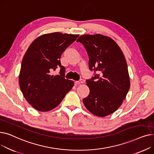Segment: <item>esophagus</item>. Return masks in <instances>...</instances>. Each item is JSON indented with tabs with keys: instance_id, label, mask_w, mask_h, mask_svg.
Instances as JSON below:
<instances>
[{
	"instance_id": "esophagus-1",
	"label": "esophagus",
	"mask_w": 154,
	"mask_h": 154,
	"mask_svg": "<svg viewBox=\"0 0 154 154\" xmlns=\"http://www.w3.org/2000/svg\"><path fill=\"white\" fill-rule=\"evenodd\" d=\"M84 80L83 79H80L79 80H78V81H75V84H82V83H84Z\"/></svg>"
}]
</instances>
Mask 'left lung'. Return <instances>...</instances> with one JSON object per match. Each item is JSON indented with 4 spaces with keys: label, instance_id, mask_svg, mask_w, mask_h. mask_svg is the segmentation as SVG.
Returning <instances> with one entry per match:
<instances>
[{
    "label": "left lung",
    "instance_id": "8db88e82",
    "mask_svg": "<svg viewBox=\"0 0 154 154\" xmlns=\"http://www.w3.org/2000/svg\"><path fill=\"white\" fill-rule=\"evenodd\" d=\"M77 42L85 47L89 70L94 72L86 80L90 93L83 99L84 106L97 116L110 115L121 106L130 88L125 57L114 40L100 34L81 35Z\"/></svg>",
    "mask_w": 154,
    "mask_h": 154
}]
</instances>
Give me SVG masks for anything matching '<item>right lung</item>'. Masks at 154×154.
<instances>
[{"label": "right lung", "mask_w": 154, "mask_h": 154, "mask_svg": "<svg viewBox=\"0 0 154 154\" xmlns=\"http://www.w3.org/2000/svg\"><path fill=\"white\" fill-rule=\"evenodd\" d=\"M79 35L48 34L37 38L24 55L19 74V85L23 95L38 111L51 110L57 106L74 86L72 80L65 79L66 69L60 57ZM60 68V74L52 72Z\"/></svg>", "instance_id": "right-lung-1"}]
</instances>
